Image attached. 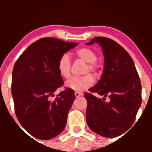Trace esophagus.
<instances>
[{"instance_id": "obj_1", "label": "esophagus", "mask_w": 152, "mask_h": 152, "mask_svg": "<svg viewBox=\"0 0 152 152\" xmlns=\"http://www.w3.org/2000/svg\"><path fill=\"white\" fill-rule=\"evenodd\" d=\"M74 94H75V96H76V97H79V96H82V95H83V93H80V92H75Z\"/></svg>"}]
</instances>
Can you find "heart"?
<instances>
[{"mask_svg":"<svg viewBox=\"0 0 152 152\" xmlns=\"http://www.w3.org/2000/svg\"><path fill=\"white\" fill-rule=\"evenodd\" d=\"M76 55L82 61L87 62V66L84 70V73L90 72L94 76H98L100 71V67L96 62L98 56L94 50L89 48H82L76 50ZM57 69L61 76L65 79L70 78L71 62L68 54L65 53L59 58L57 63ZM93 83V76L91 74H86L80 77L71 78L66 82V86L68 88L72 89L76 92H82L91 87Z\"/></svg>","mask_w":152,"mask_h":152,"instance_id":"obj_1","label":"heart"}]
</instances>
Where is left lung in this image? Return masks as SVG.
<instances>
[{
  "mask_svg": "<svg viewBox=\"0 0 152 152\" xmlns=\"http://www.w3.org/2000/svg\"><path fill=\"white\" fill-rule=\"evenodd\" d=\"M98 42L102 48L104 66L100 81L85 93L86 120L90 129L99 135L114 137L132 126L141 105V82L128 52L113 39L97 37L87 45ZM96 92L110 98V102L98 99Z\"/></svg>",
  "mask_w": 152,
  "mask_h": 152,
  "instance_id": "obj_1",
  "label": "left lung"
}]
</instances>
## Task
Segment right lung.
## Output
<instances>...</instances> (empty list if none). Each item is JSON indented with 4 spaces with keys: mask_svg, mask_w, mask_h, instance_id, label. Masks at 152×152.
Instances as JSON below:
<instances>
[{
    "mask_svg": "<svg viewBox=\"0 0 152 152\" xmlns=\"http://www.w3.org/2000/svg\"><path fill=\"white\" fill-rule=\"evenodd\" d=\"M77 45L54 37L41 38L29 45L14 65L12 94L15 114L36 138L49 140L65 129L74 91L65 88L54 100L50 97L64 84L57 69L59 58Z\"/></svg>",
    "mask_w": 152,
    "mask_h": 152,
    "instance_id": "obj_1",
    "label": "right lung"
}]
</instances>
